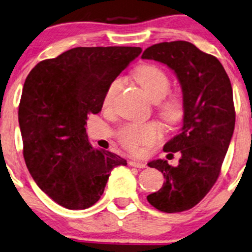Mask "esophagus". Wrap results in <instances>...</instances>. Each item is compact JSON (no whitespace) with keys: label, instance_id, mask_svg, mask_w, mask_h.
Segmentation results:
<instances>
[{"label":"esophagus","instance_id":"34e87169","mask_svg":"<svg viewBox=\"0 0 252 252\" xmlns=\"http://www.w3.org/2000/svg\"><path fill=\"white\" fill-rule=\"evenodd\" d=\"M129 165L131 167H136V168H139V169L146 168V163L140 162V161H130Z\"/></svg>","mask_w":252,"mask_h":252}]
</instances>
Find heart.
Returning <instances> with one entry per match:
<instances>
[{
  "label": "heart",
  "mask_w": 252,
  "mask_h": 252,
  "mask_svg": "<svg viewBox=\"0 0 252 252\" xmlns=\"http://www.w3.org/2000/svg\"><path fill=\"white\" fill-rule=\"evenodd\" d=\"M136 82L143 87L151 99L158 102L160 115L167 122H177L183 114L182 101L176 96L165 98L170 90V80L165 70L156 64H144L133 73ZM123 86L122 78H115L107 89L103 105H113L116 95ZM162 136V130L156 123L129 124L120 130L119 137L122 145L131 152H138L140 147L152 145Z\"/></svg>",
  "instance_id": "b5f03b06"
}]
</instances>
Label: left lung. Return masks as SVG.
<instances>
[{
	"label": "left lung",
	"mask_w": 252,
	"mask_h": 252,
	"mask_svg": "<svg viewBox=\"0 0 252 252\" xmlns=\"http://www.w3.org/2000/svg\"><path fill=\"white\" fill-rule=\"evenodd\" d=\"M142 59L163 63L175 72L184 110L182 129L163 146L172 156L181 153L179 166L162 159L149 162L166 181L147 200L161 212H183L197 205L219 177L235 126L233 89L219 60L191 42L157 43L144 50Z\"/></svg>",
	"instance_id": "left-lung-1"
}]
</instances>
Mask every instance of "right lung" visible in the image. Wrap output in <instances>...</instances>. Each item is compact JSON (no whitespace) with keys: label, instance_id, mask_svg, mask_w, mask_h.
<instances>
[{"label":"right lung","instance_id":"add662e5","mask_svg":"<svg viewBox=\"0 0 252 252\" xmlns=\"http://www.w3.org/2000/svg\"><path fill=\"white\" fill-rule=\"evenodd\" d=\"M140 53V47H76L39 62L26 77L18 109L23 154L33 180L59 205L89 209L114 167L126 166L117 154L92 146L85 124Z\"/></svg>","mask_w":252,"mask_h":252}]
</instances>
